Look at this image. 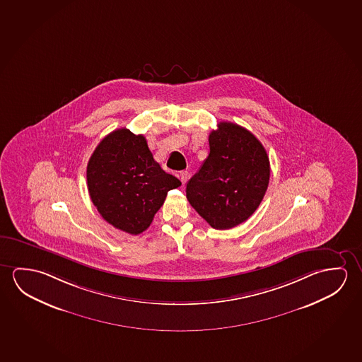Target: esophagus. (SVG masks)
<instances>
[{
    "label": "esophagus",
    "instance_id": "34e87169",
    "mask_svg": "<svg viewBox=\"0 0 362 362\" xmlns=\"http://www.w3.org/2000/svg\"><path fill=\"white\" fill-rule=\"evenodd\" d=\"M178 177H180V180H181V182L182 184H186L187 182V178H189V173H187V171H181L180 173V175H178Z\"/></svg>",
    "mask_w": 362,
    "mask_h": 362
}]
</instances>
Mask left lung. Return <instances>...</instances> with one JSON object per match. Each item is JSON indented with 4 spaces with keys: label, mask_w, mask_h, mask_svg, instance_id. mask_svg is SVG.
Here are the masks:
<instances>
[{
    "label": "left lung",
    "mask_w": 362,
    "mask_h": 362,
    "mask_svg": "<svg viewBox=\"0 0 362 362\" xmlns=\"http://www.w3.org/2000/svg\"><path fill=\"white\" fill-rule=\"evenodd\" d=\"M210 152L186 185V197L214 229L244 223L268 189L269 158L258 138L245 128L220 122L209 136Z\"/></svg>",
    "instance_id": "8db88e82"
}]
</instances>
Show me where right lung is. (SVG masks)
I'll list each match as a JSON object with an SVG mask.
<instances>
[{"label": "right lung", "instance_id": "1", "mask_svg": "<svg viewBox=\"0 0 362 362\" xmlns=\"http://www.w3.org/2000/svg\"><path fill=\"white\" fill-rule=\"evenodd\" d=\"M86 182L102 218L132 235L148 228L167 192L181 186L153 160L146 138L127 128L98 144L86 166Z\"/></svg>", "mask_w": 362, "mask_h": 362}]
</instances>
